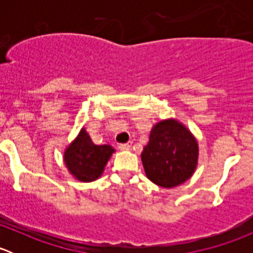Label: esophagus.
I'll list each match as a JSON object with an SVG mask.
<instances>
[{
    "label": "esophagus",
    "instance_id": "34e87169",
    "mask_svg": "<svg viewBox=\"0 0 253 253\" xmlns=\"http://www.w3.org/2000/svg\"><path fill=\"white\" fill-rule=\"evenodd\" d=\"M119 148L121 150H128L129 148H131V143H121V144L119 145Z\"/></svg>",
    "mask_w": 253,
    "mask_h": 253
}]
</instances>
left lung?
Wrapping results in <instances>:
<instances>
[{"label":"left lung","instance_id":"left-lung-1","mask_svg":"<svg viewBox=\"0 0 253 253\" xmlns=\"http://www.w3.org/2000/svg\"><path fill=\"white\" fill-rule=\"evenodd\" d=\"M147 177L160 187L171 188L187 181L198 162L193 134L176 120H163L150 131L141 154Z\"/></svg>","mask_w":253,"mask_h":253}]
</instances>
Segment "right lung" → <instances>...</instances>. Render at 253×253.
<instances>
[{
  "label": "right lung",
  "instance_id": "add662e5",
  "mask_svg": "<svg viewBox=\"0 0 253 253\" xmlns=\"http://www.w3.org/2000/svg\"><path fill=\"white\" fill-rule=\"evenodd\" d=\"M114 148L109 144H94L85 128H82L77 138L65 150V164L68 171L83 182L96 180L103 174Z\"/></svg>",
  "mask_w": 253,
  "mask_h": 253
}]
</instances>
